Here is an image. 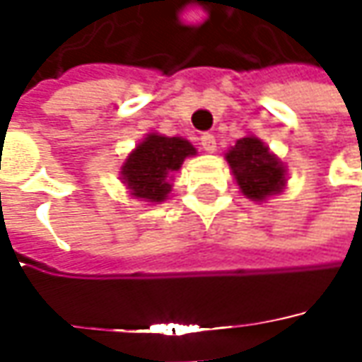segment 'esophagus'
<instances>
[{"mask_svg": "<svg viewBox=\"0 0 362 362\" xmlns=\"http://www.w3.org/2000/svg\"><path fill=\"white\" fill-rule=\"evenodd\" d=\"M216 136L214 134H209V132H205V134H202V146L203 151H207V153H214L216 151Z\"/></svg>", "mask_w": 362, "mask_h": 362, "instance_id": "esophagus-1", "label": "esophagus"}]
</instances>
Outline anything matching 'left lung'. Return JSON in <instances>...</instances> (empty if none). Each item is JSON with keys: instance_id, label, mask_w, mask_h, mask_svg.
Instances as JSON below:
<instances>
[{"instance_id": "8db88e82", "label": "left lung", "mask_w": 362, "mask_h": 362, "mask_svg": "<svg viewBox=\"0 0 362 362\" xmlns=\"http://www.w3.org/2000/svg\"><path fill=\"white\" fill-rule=\"evenodd\" d=\"M245 197L262 202L284 187V167L256 136L240 139L226 155Z\"/></svg>"}]
</instances>
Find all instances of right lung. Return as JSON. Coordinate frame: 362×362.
<instances>
[{
	"label": "right lung",
	"instance_id": "right-lung-1",
	"mask_svg": "<svg viewBox=\"0 0 362 362\" xmlns=\"http://www.w3.org/2000/svg\"><path fill=\"white\" fill-rule=\"evenodd\" d=\"M189 155H195V148L185 139L148 134L129 155L120 173L131 195L146 202H163L171 191L169 177L179 171Z\"/></svg>",
	"mask_w": 362,
	"mask_h": 362
}]
</instances>
